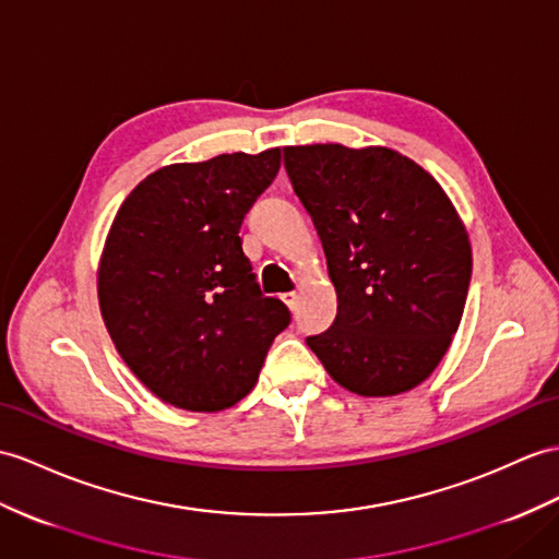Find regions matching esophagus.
Wrapping results in <instances>:
<instances>
[{"label": "esophagus", "mask_w": 559, "mask_h": 559, "mask_svg": "<svg viewBox=\"0 0 559 559\" xmlns=\"http://www.w3.org/2000/svg\"><path fill=\"white\" fill-rule=\"evenodd\" d=\"M282 301L287 304L292 310L296 308V304H298V294L296 292H287V294H282Z\"/></svg>", "instance_id": "obj_1"}]
</instances>
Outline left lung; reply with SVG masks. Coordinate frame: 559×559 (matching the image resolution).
<instances>
[{"label": "left lung", "mask_w": 559, "mask_h": 559, "mask_svg": "<svg viewBox=\"0 0 559 559\" xmlns=\"http://www.w3.org/2000/svg\"><path fill=\"white\" fill-rule=\"evenodd\" d=\"M284 168L316 225L336 318L306 344L360 396H396L437 370L472 280L465 225L441 185L384 146H284Z\"/></svg>", "instance_id": "1"}]
</instances>
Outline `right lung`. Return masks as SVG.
<instances>
[{
    "label": "right lung",
    "mask_w": 559,
    "mask_h": 559,
    "mask_svg": "<svg viewBox=\"0 0 559 559\" xmlns=\"http://www.w3.org/2000/svg\"><path fill=\"white\" fill-rule=\"evenodd\" d=\"M280 148L152 173L122 201L99 265V306L120 358L182 411L215 413L258 382L292 312L263 296L239 229L280 170Z\"/></svg>",
    "instance_id": "1"
}]
</instances>
